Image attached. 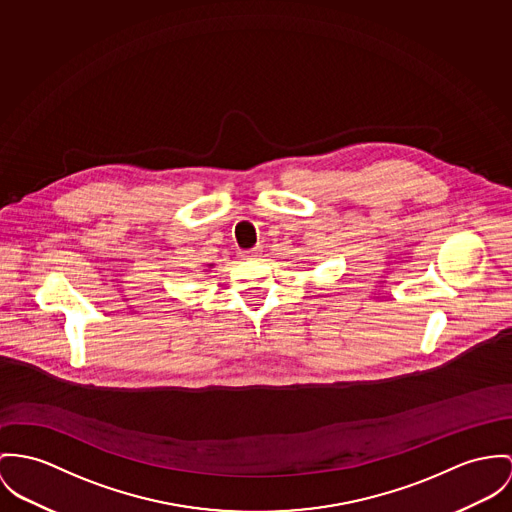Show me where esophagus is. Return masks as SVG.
Segmentation results:
<instances>
[{
	"label": "esophagus",
	"instance_id": "obj_1",
	"mask_svg": "<svg viewBox=\"0 0 512 512\" xmlns=\"http://www.w3.org/2000/svg\"><path fill=\"white\" fill-rule=\"evenodd\" d=\"M241 257H243V259H255V257H261V247L245 249V251H241Z\"/></svg>",
	"mask_w": 512,
	"mask_h": 512
}]
</instances>
